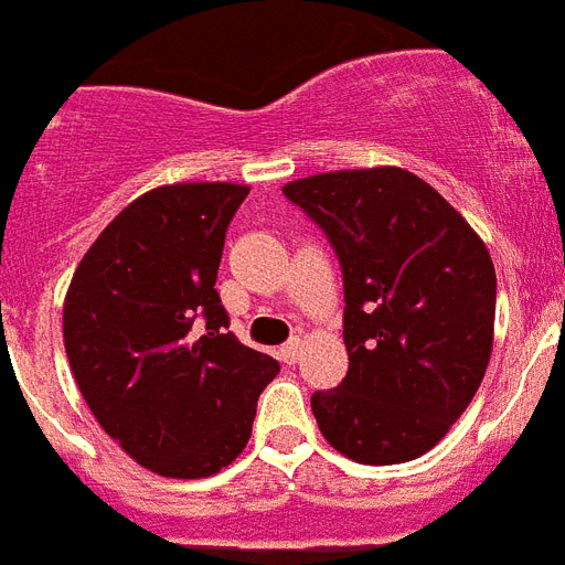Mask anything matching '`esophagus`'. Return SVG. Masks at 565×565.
Here are the masks:
<instances>
[{
	"instance_id": "esophagus-1",
	"label": "esophagus",
	"mask_w": 565,
	"mask_h": 565,
	"mask_svg": "<svg viewBox=\"0 0 565 565\" xmlns=\"http://www.w3.org/2000/svg\"><path fill=\"white\" fill-rule=\"evenodd\" d=\"M298 356H301V339H290V342H284V345L278 348V360L287 362V365H292Z\"/></svg>"
}]
</instances>
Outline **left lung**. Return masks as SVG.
I'll return each mask as SVG.
<instances>
[{"label": "left lung", "mask_w": 565, "mask_h": 565, "mask_svg": "<svg viewBox=\"0 0 565 565\" xmlns=\"http://www.w3.org/2000/svg\"><path fill=\"white\" fill-rule=\"evenodd\" d=\"M322 228L345 287L348 374L313 392L316 424L360 465H401L449 433L493 348L497 269L467 220L401 168L284 185Z\"/></svg>", "instance_id": "obj_1"}]
</instances>
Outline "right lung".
Here are the masks:
<instances>
[{"label":"right lung","instance_id":"add662e5","mask_svg":"<svg viewBox=\"0 0 565 565\" xmlns=\"http://www.w3.org/2000/svg\"><path fill=\"white\" fill-rule=\"evenodd\" d=\"M246 194L232 182L148 191L92 243L63 305L66 356L86 406L159 476L203 479L232 465L260 392L281 371L228 330L214 290Z\"/></svg>","mask_w":565,"mask_h":565}]
</instances>
